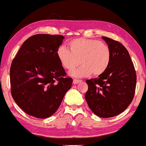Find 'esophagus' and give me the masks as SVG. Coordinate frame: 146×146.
Returning a JSON list of instances; mask_svg holds the SVG:
<instances>
[{
    "label": "esophagus",
    "mask_w": 146,
    "mask_h": 146,
    "mask_svg": "<svg viewBox=\"0 0 146 146\" xmlns=\"http://www.w3.org/2000/svg\"><path fill=\"white\" fill-rule=\"evenodd\" d=\"M82 82V80H78V79H74L73 80V83L74 84H78L79 82Z\"/></svg>",
    "instance_id": "1"
}]
</instances>
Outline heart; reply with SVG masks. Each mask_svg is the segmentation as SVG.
<instances>
[{
	"label": "heart",
	"instance_id": "heart-1",
	"mask_svg": "<svg viewBox=\"0 0 146 146\" xmlns=\"http://www.w3.org/2000/svg\"><path fill=\"white\" fill-rule=\"evenodd\" d=\"M69 50L65 47H59L57 56L64 68L70 70L81 64L78 69L70 75L81 78L92 74L101 76L110 65L111 52L106 43L95 39L76 38L68 42Z\"/></svg>",
	"mask_w": 146,
	"mask_h": 146
}]
</instances>
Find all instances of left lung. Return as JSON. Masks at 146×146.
Segmentation results:
<instances>
[{"mask_svg":"<svg viewBox=\"0 0 146 146\" xmlns=\"http://www.w3.org/2000/svg\"><path fill=\"white\" fill-rule=\"evenodd\" d=\"M109 46L111 60L107 70L97 78L87 80L85 100L92 111L101 117H111L126 110L134 96L136 73L125 47L103 36Z\"/></svg>","mask_w":146,"mask_h":146,"instance_id":"obj_1","label":"left lung"}]
</instances>
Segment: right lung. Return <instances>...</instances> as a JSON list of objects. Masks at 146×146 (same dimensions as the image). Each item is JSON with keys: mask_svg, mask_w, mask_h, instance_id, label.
I'll use <instances>...</instances> for the list:
<instances>
[{"mask_svg": "<svg viewBox=\"0 0 146 146\" xmlns=\"http://www.w3.org/2000/svg\"><path fill=\"white\" fill-rule=\"evenodd\" d=\"M61 35L36 34L26 40L10 66L11 94L18 106L37 118L53 115L73 82L57 56Z\"/></svg>", "mask_w": 146, "mask_h": 146, "instance_id": "1", "label": "right lung"}]
</instances>
